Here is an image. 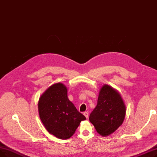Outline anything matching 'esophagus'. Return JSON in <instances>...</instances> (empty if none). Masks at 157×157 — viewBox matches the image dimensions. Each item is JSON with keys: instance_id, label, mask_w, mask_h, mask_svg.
Returning a JSON list of instances; mask_svg holds the SVG:
<instances>
[{"instance_id": "obj_1", "label": "esophagus", "mask_w": 157, "mask_h": 157, "mask_svg": "<svg viewBox=\"0 0 157 157\" xmlns=\"http://www.w3.org/2000/svg\"><path fill=\"white\" fill-rule=\"evenodd\" d=\"M83 115L85 116V117L87 119L88 117V112H85L83 113Z\"/></svg>"}]
</instances>
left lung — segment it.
I'll return each mask as SVG.
<instances>
[{
  "label": "left lung",
  "instance_id": "left-lung-1",
  "mask_svg": "<svg viewBox=\"0 0 157 157\" xmlns=\"http://www.w3.org/2000/svg\"><path fill=\"white\" fill-rule=\"evenodd\" d=\"M126 112V105L119 92L104 85L99 90L97 105L90 113L89 121L97 132L105 137L122 125Z\"/></svg>",
  "mask_w": 157,
  "mask_h": 157
}]
</instances>
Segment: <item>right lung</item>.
I'll return each instance as SVG.
<instances>
[{"mask_svg":"<svg viewBox=\"0 0 157 157\" xmlns=\"http://www.w3.org/2000/svg\"><path fill=\"white\" fill-rule=\"evenodd\" d=\"M38 113L47 132L60 139L71 137L86 119L68 98L67 88L62 83L53 84L41 95Z\"/></svg>","mask_w":157,"mask_h":157,"instance_id":"1","label":"right lung"}]
</instances>
